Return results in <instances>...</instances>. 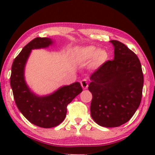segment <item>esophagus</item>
<instances>
[{"label":"esophagus","instance_id":"esophagus-1","mask_svg":"<svg viewBox=\"0 0 155 155\" xmlns=\"http://www.w3.org/2000/svg\"><path fill=\"white\" fill-rule=\"evenodd\" d=\"M81 85H82V88L83 89H87V86H88V84H87V82L86 79H82L81 81Z\"/></svg>","mask_w":155,"mask_h":155}]
</instances>
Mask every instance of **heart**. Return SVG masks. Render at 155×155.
<instances>
[{"label": "heart", "instance_id": "obj_1", "mask_svg": "<svg viewBox=\"0 0 155 155\" xmlns=\"http://www.w3.org/2000/svg\"><path fill=\"white\" fill-rule=\"evenodd\" d=\"M79 54L85 60L93 58V64L95 66H101L107 61L108 53L105 49H97L94 46H89L79 51Z\"/></svg>", "mask_w": 155, "mask_h": 155}]
</instances>
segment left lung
<instances>
[{"label":"left lung","mask_w":155,"mask_h":155,"mask_svg":"<svg viewBox=\"0 0 155 155\" xmlns=\"http://www.w3.org/2000/svg\"><path fill=\"white\" fill-rule=\"evenodd\" d=\"M114 59L108 60L90 76L88 90L92 94L91 115L106 127L125 124L133 117L142 100L144 78L137 54L118 40Z\"/></svg>","instance_id":"left-lung-1"}]
</instances>
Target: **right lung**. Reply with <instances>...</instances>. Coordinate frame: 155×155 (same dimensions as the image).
<instances>
[{
  "label": "right lung",
  "mask_w": 155,
  "mask_h": 155,
  "mask_svg": "<svg viewBox=\"0 0 155 155\" xmlns=\"http://www.w3.org/2000/svg\"><path fill=\"white\" fill-rule=\"evenodd\" d=\"M52 43L47 37H36L14 59L10 85L15 104L32 124L43 128L54 127L64 120L68 105L82 91L79 82L64 86L52 94L38 97L30 91L24 79V68L31 49L46 48Z\"/></svg>",
  "instance_id": "right-lung-1"
}]
</instances>
